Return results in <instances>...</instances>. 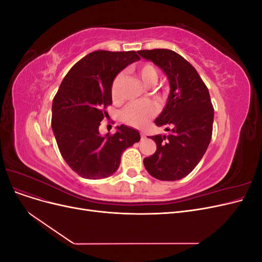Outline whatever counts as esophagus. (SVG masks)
I'll use <instances>...</instances> for the list:
<instances>
[{
	"label": "esophagus",
	"mask_w": 262,
	"mask_h": 262,
	"mask_svg": "<svg viewBox=\"0 0 262 262\" xmlns=\"http://www.w3.org/2000/svg\"><path fill=\"white\" fill-rule=\"evenodd\" d=\"M141 138H142V139H144V138H145V133L141 132Z\"/></svg>",
	"instance_id": "34e87169"
}]
</instances>
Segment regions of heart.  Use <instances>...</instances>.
I'll use <instances>...</instances> for the list:
<instances>
[{"label": "heart", "mask_w": 262, "mask_h": 262, "mask_svg": "<svg viewBox=\"0 0 262 262\" xmlns=\"http://www.w3.org/2000/svg\"><path fill=\"white\" fill-rule=\"evenodd\" d=\"M137 73L141 81L146 86H150L156 83L158 74L156 69L152 64H143L137 70ZM123 80V74H118L112 84V97L114 101L121 99V83ZM157 114V108L152 101L141 100L132 101L126 105L120 114L121 120L132 126L141 128L144 126L150 119Z\"/></svg>", "instance_id": "obj_1"}]
</instances>
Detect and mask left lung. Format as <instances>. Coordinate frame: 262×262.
<instances>
[{"label": "left lung", "mask_w": 262, "mask_h": 262, "mask_svg": "<svg viewBox=\"0 0 262 262\" xmlns=\"http://www.w3.org/2000/svg\"><path fill=\"white\" fill-rule=\"evenodd\" d=\"M167 76L170 93L157 126H166L168 136L150 137L156 152L144 158L150 176L164 181L186 177L199 164L212 138L214 109L208 87L196 70L180 54L168 49L140 50Z\"/></svg>", "instance_id": "1"}]
</instances>
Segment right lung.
Here are the masks:
<instances>
[{
    "instance_id": "obj_1",
    "label": "right lung",
    "mask_w": 262,
    "mask_h": 262,
    "mask_svg": "<svg viewBox=\"0 0 262 262\" xmlns=\"http://www.w3.org/2000/svg\"><path fill=\"white\" fill-rule=\"evenodd\" d=\"M140 60L136 51L91 52L71 68L52 101L51 126L62 157L86 179L112 176L124 149L140 141L139 131L121 124L115 134L100 136V121L113 104L117 74Z\"/></svg>"
}]
</instances>
